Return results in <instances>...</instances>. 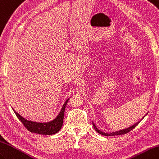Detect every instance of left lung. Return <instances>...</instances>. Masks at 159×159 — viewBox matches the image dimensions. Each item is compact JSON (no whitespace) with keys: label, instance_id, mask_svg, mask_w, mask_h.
I'll list each match as a JSON object with an SVG mask.
<instances>
[{"label":"left lung","instance_id":"left-lung-1","mask_svg":"<svg viewBox=\"0 0 159 159\" xmlns=\"http://www.w3.org/2000/svg\"><path fill=\"white\" fill-rule=\"evenodd\" d=\"M147 114H148V113H147ZM145 116H144V117H145ZM144 117H143V118H142V119H143ZM139 120V122H136L135 125H132L131 126H130V127H129V128H126V129H125L120 130H118V131H116V132L109 133H103V132L101 131L100 130H98V129L97 128V126H95V125L94 124V122H93V126H94V129H95V130H96V131H97V133H99V134H101V135H105V136H114V135H125V134H126V133H129V131H130V130H133L134 128L136 127V126L139 124V123L141 122V120Z\"/></svg>","mask_w":159,"mask_h":159}]
</instances>
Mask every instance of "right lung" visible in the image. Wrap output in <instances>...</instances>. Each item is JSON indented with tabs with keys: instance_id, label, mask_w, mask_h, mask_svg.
<instances>
[{
	"instance_id": "add662e5",
	"label": "right lung",
	"mask_w": 159,
	"mask_h": 159,
	"mask_svg": "<svg viewBox=\"0 0 159 159\" xmlns=\"http://www.w3.org/2000/svg\"><path fill=\"white\" fill-rule=\"evenodd\" d=\"M69 100V98H68L65 102V103L63 104L61 111H60L58 116H56V118L53 120L48 122H36L29 120H26V118L22 117L18 113H17L15 111V109H13V108L12 109L14 113L17 116V117L18 118V119L22 122L24 126L29 131H30L31 133L40 134V135H51L57 133L61 129L63 124V118H64L65 107Z\"/></svg>"
}]
</instances>
